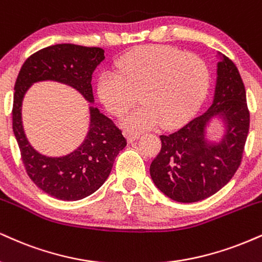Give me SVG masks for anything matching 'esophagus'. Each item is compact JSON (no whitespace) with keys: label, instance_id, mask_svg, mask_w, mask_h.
I'll use <instances>...</instances> for the list:
<instances>
[{"label":"esophagus","instance_id":"1","mask_svg":"<svg viewBox=\"0 0 262 262\" xmlns=\"http://www.w3.org/2000/svg\"><path fill=\"white\" fill-rule=\"evenodd\" d=\"M127 138H128V141H135L138 140L140 138V134L139 133H127Z\"/></svg>","mask_w":262,"mask_h":262}]
</instances>
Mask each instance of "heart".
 <instances>
[{
  "instance_id": "b5f03b06",
  "label": "heart",
  "mask_w": 262,
  "mask_h": 262,
  "mask_svg": "<svg viewBox=\"0 0 262 262\" xmlns=\"http://www.w3.org/2000/svg\"><path fill=\"white\" fill-rule=\"evenodd\" d=\"M117 71H105L97 79V95L116 117H123L137 101L139 108L125 117L129 129L182 124L196 112L206 96L210 71L200 56L171 46H140L123 55Z\"/></svg>"
}]
</instances>
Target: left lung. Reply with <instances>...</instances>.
<instances>
[{
  "instance_id": "1",
  "label": "left lung",
  "mask_w": 262,
  "mask_h": 262,
  "mask_svg": "<svg viewBox=\"0 0 262 262\" xmlns=\"http://www.w3.org/2000/svg\"><path fill=\"white\" fill-rule=\"evenodd\" d=\"M216 115L225 119L227 129L221 143L210 145L204 127ZM249 123L244 83L234 63L222 56L210 108L174 133L160 135L161 150L150 166L156 187L178 203H196L217 193L241 166Z\"/></svg>"
}]
</instances>
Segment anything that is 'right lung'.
<instances>
[{
    "label": "right lung",
    "instance_id": "1",
    "mask_svg": "<svg viewBox=\"0 0 262 262\" xmlns=\"http://www.w3.org/2000/svg\"><path fill=\"white\" fill-rule=\"evenodd\" d=\"M105 58L100 47L58 43L45 47L27 58L14 85L13 132L28 176L36 187L57 199L80 200L97 190L111 173L127 139L112 119L90 107V129L77 150L63 157H47L30 146L21 125V101L33 83L55 80L71 85L93 102L91 79Z\"/></svg>",
    "mask_w": 262,
    "mask_h": 262
}]
</instances>
